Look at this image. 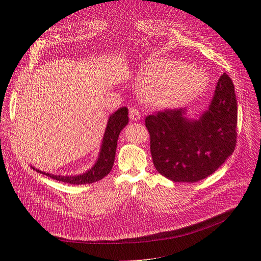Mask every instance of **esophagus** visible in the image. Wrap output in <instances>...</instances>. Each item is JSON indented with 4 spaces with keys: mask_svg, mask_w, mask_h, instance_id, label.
<instances>
[{
    "mask_svg": "<svg viewBox=\"0 0 261 261\" xmlns=\"http://www.w3.org/2000/svg\"><path fill=\"white\" fill-rule=\"evenodd\" d=\"M130 118H131V120L132 121H138V120H140L141 119V114H140V112H139V110L138 109H135V108H131L130 109Z\"/></svg>",
    "mask_w": 261,
    "mask_h": 261,
    "instance_id": "esophagus-1",
    "label": "esophagus"
}]
</instances>
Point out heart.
Returning <instances> with one entry per match:
<instances>
[{
	"label": "heart",
	"instance_id": "1",
	"mask_svg": "<svg viewBox=\"0 0 261 261\" xmlns=\"http://www.w3.org/2000/svg\"><path fill=\"white\" fill-rule=\"evenodd\" d=\"M150 103L170 108L199 94L207 85V74L181 62L159 59L148 64L141 76Z\"/></svg>",
	"mask_w": 261,
	"mask_h": 261
}]
</instances>
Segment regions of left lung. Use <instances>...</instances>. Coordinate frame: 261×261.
Returning a JSON list of instances; mask_svg holds the SVG:
<instances>
[{
  "label": "left lung",
  "instance_id": "8db88e82",
  "mask_svg": "<svg viewBox=\"0 0 261 261\" xmlns=\"http://www.w3.org/2000/svg\"><path fill=\"white\" fill-rule=\"evenodd\" d=\"M154 167L173 182L195 183L213 174L234 152L237 100L231 79L219 78L208 107L199 117L187 109L165 110L145 120Z\"/></svg>",
  "mask_w": 261,
  "mask_h": 261
}]
</instances>
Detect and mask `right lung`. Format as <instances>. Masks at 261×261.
<instances>
[{
  "label": "right lung",
  "mask_w": 261,
  "mask_h": 261,
  "mask_svg": "<svg viewBox=\"0 0 261 261\" xmlns=\"http://www.w3.org/2000/svg\"><path fill=\"white\" fill-rule=\"evenodd\" d=\"M128 122H129L128 108L126 107L118 109L116 112L110 115L107 122L106 131L103 133L98 158L96 160L94 165L84 173L76 174V175H60V174L57 175L49 172L41 171L39 169H36L33 166L32 168L59 182L70 183L74 185L91 184L94 182H97L111 171L114 164V160H115V152H116L117 140H118L119 133L128 125Z\"/></svg>",
  "instance_id": "obj_1"
}]
</instances>
